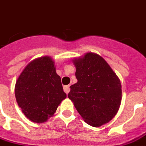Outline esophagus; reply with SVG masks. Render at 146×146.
Returning a JSON list of instances; mask_svg holds the SVG:
<instances>
[{"mask_svg": "<svg viewBox=\"0 0 146 146\" xmlns=\"http://www.w3.org/2000/svg\"><path fill=\"white\" fill-rule=\"evenodd\" d=\"M70 86L69 85H65V86H64V92L66 94H68L70 92Z\"/></svg>", "mask_w": 146, "mask_h": 146, "instance_id": "34e87169", "label": "esophagus"}]
</instances>
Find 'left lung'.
<instances>
[{"label": "left lung", "mask_w": 146, "mask_h": 146, "mask_svg": "<svg viewBox=\"0 0 146 146\" xmlns=\"http://www.w3.org/2000/svg\"><path fill=\"white\" fill-rule=\"evenodd\" d=\"M73 62L77 82L70 86L68 98L87 124L96 127L106 124L120 107V79L107 62L95 53H86Z\"/></svg>", "instance_id": "8db88e82"}]
</instances>
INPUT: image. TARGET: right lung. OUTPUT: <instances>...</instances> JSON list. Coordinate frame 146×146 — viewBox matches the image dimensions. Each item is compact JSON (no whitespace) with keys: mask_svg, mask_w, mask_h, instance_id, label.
Returning a JSON list of instances; mask_svg holds the SVG:
<instances>
[{"mask_svg":"<svg viewBox=\"0 0 146 146\" xmlns=\"http://www.w3.org/2000/svg\"><path fill=\"white\" fill-rule=\"evenodd\" d=\"M15 95L22 112L33 122H44L54 115L67 94L51 57L34 59L26 66L16 80Z\"/></svg>","mask_w":146,"mask_h":146,"instance_id":"add662e5","label":"right lung"}]
</instances>
